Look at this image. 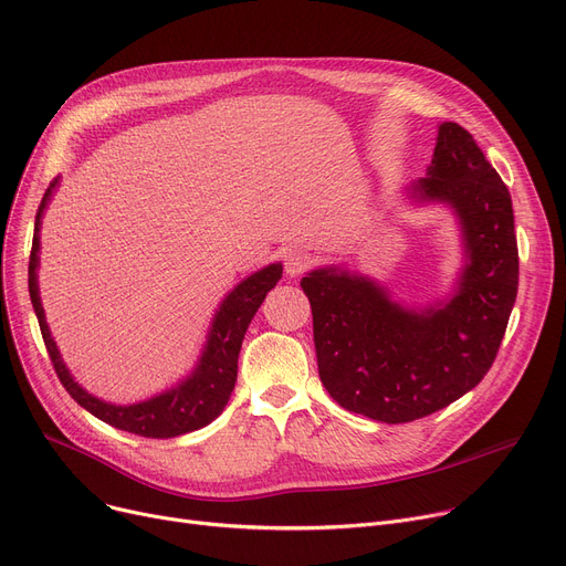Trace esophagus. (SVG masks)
<instances>
[{
	"label": "esophagus",
	"mask_w": 566,
	"mask_h": 566,
	"mask_svg": "<svg viewBox=\"0 0 566 566\" xmlns=\"http://www.w3.org/2000/svg\"><path fill=\"white\" fill-rule=\"evenodd\" d=\"M310 265H312V256L307 252H301V250L289 252L286 259H284V271H286L289 277L303 275Z\"/></svg>",
	"instance_id": "1"
}]
</instances>
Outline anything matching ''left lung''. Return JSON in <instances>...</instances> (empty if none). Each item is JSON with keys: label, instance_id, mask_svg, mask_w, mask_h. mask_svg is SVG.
I'll list each match as a JSON object with an SVG mask.
<instances>
[{"label": "left lung", "instance_id": "8db88e82", "mask_svg": "<svg viewBox=\"0 0 566 566\" xmlns=\"http://www.w3.org/2000/svg\"><path fill=\"white\" fill-rule=\"evenodd\" d=\"M410 190L459 218L465 268L452 301L406 310L339 268L301 282L325 390L342 408L388 424L427 418L486 376L518 291L512 197L465 128L440 124L431 167Z\"/></svg>", "mask_w": 566, "mask_h": 566}]
</instances>
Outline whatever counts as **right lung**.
I'll return each mask as SVG.
<instances>
[{
	"instance_id": "obj_1",
	"label": "right lung",
	"mask_w": 566,
	"mask_h": 566,
	"mask_svg": "<svg viewBox=\"0 0 566 566\" xmlns=\"http://www.w3.org/2000/svg\"><path fill=\"white\" fill-rule=\"evenodd\" d=\"M56 186V178L45 190V197L39 206L36 224H34V243H32V256H29V298H32L41 335L48 348V355L52 360V367L66 388V392L98 420L144 438H174L184 436L190 431H197L213 422L218 415L224 410L231 390L235 385L238 374V353H241L243 337L248 333V325L254 318L256 310L261 307L265 293L271 291L280 277H282V263H271L261 268L259 273L250 275L238 284L227 298L222 301L211 333H208V342L203 346L201 360L197 369L176 388L130 406H114L105 403L96 397L82 390L80 385L69 374L66 365L62 363V355L48 331L43 305L39 298V282H36V268H39V250H41V216L48 206V199L52 195V188Z\"/></svg>"
}]
</instances>
